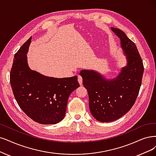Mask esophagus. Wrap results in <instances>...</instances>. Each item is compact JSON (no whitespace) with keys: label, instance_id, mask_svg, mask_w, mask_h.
Wrapping results in <instances>:
<instances>
[{"label":"esophagus","instance_id":"obj_1","mask_svg":"<svg viewBox=\"0 0 156 156\" xmlns=\"http://www.w3.org/2000/svg\"><path fill=\"white\" fill-rule=\"evenodd\" d=\"M78 81L80 85H82V77L81 76H78Z\"/></svg>","mask_w":156,"mask_h":156}]
</instances>
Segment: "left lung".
<instances>
[{
    "label": "left lung",
    "instance_id": "obj_1",
    "mask_svg": "<svg viewBox=\"0 0 156 156\" xmlns=\"http://www.w3.org/2000/svg\"><path fill=\"white\" fill-rule=\"evenodd\" d=\"M119 38L126 65L114 78H107L94 70L80 73L87 89L89 109L100 122H113L127 113L139 93L144 71L143 61L135 44L119 29L111 27Z\"/></svg>",
    "mask_w": 156,
    "mask_h": 156
}]
</instances>
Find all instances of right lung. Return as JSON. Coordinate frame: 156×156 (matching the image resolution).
Returning <instances> with one entry per match:
<instances>
[{
  "instance_id": "add662e5",
  "label": "right lung",
  "mask_w": 156,
  "mask_h": 156,
  "mask_svg": "<svg viewBox=\"0 0 156 156\" xmlns=\"http://www.w3.org/2000/svg\"><path fill=\"white\" fill-rule=\"evenodd\" d=\"M31 37L15 55L10 83L15 100L24 112L40 124H56L65 117L71 93L80 87L78 76L54 78L31 69L27 54Z\"/></svg>"
}]
</instances>
